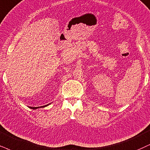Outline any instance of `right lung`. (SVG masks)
<instances>
[{
    "label": "right lung",
    "instance_id": "obj_1",
    "mask_svg": "<svg viewBox=\"0 0 150 150\" xmlns=\"http://www.w3.org/2000/svg\"><path fill=\"white\" fill-rule=\"evenodd\" d=\"M49 104H51V103H49V104L45 105V106H38V107H30V106H29V108H31V109H33V110H36V109L40 108H44V107H46V106H49Z\"/></svg>",
    "mask_w": 150,
    "mask_h": 150
}]
</instances>
